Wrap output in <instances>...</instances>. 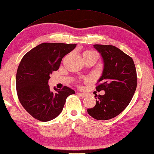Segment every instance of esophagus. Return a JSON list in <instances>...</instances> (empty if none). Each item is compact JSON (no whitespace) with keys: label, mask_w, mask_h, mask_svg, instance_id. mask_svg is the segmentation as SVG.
<instances>
[{"label":"esophagus","mask_w":154,"mask_h":154,"mask_svg":"<svg viewBox=\"0 0 154 154\" xmlns=\"http://www.w3.org/2000/svg\"><path fill=\"white\" fill-rule=\"evenodd\" d=\"M80 96H81V97H85L86 96V94H85V93H80V92H78L77 93Z\"/></svg>","instance_id":"esophagus-1"}]
</instances>
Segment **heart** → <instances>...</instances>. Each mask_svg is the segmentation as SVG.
Listing matches in <instances>:
<instances>
[{
  "label": "heart",
  "instance_id": "obj_1",
  "mask_svg": "<svg viewBox=\"0 0 154 154\" xmlns=\"http://www.w3.org/2000/svg\"><path fill=\"white\" fill-rule=\"evenodd\" d=\"M83 54H96V53L95 52H94V51H85V52H84Z\"/></svg>",
  "mask_w": 154,
  "mask_h": 154
}]
</instances>
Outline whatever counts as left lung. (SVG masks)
<instances>
[{"label": "left lung", "instance_id": "left-lung-1", "mask_svg": "<svg viewBox=\"0 0 154 154\" xmlns=\"http://www.w3.org/2000/svg\"><path fill=\"white\" fill-rule=\"evenodd\" d=\"M103 62L102 75L96 90H104L103 96L95 95L96 104L87 112L92 118L106 120L115 118L127 107L137 88V72L133 59L115 46L94 45Z\"/></svg>", "mask_w": 154, "mask_h": 154}]
</instances>
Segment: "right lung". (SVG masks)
<instances>
[{
	"label": "right lung",
	"mask_w": 154,
	"mask_h": 154,
	"mask_svg": "<svg viewBox=\"0 0 154 154\" xmlns=\"http://www.w3.org/2000/svg\"><path fill=\"white\" fill-rule=\"evenodd\" d=\"M76 44L43 43L26 53L19 64L15 83L21 104L30 115L48 122L61 113L67 97L75 92L68 86L50 90V75L60 67L62 58Z\"/></svg>",
	"instance_id": "add662e5"
}]
</instances>
